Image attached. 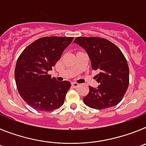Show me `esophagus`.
I'll list each match as a JSON object with an SVG mask.
<instances>
[{"instance_id":"esophagus-1","label":"esophagus","mask_w":146,"mask_h":146,"mask_svg":"<svg viewBox=\"0 0 146 146\" xmlns=\"http://www.w3.org/2000/svg\"><path fill=\"white\" fill-rule=\"evenodd\" d=\"M72 86L74 88H77V86H79V83H77L76 82H72Z\"/></svg>"}]
</instances>
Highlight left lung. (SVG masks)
<instances>
[{
	"label": "left lung",
	"mask_w": 146,
	"mask_h": 146,
	"mask_svg": "<svg viewBox=\"0 0 146 146\" xmlns=\"http://www.w3.org/2000/svg\"><path fill=\"white\" fill-rule=\"evenodd\" d=\"M74 43L86 50L94 70L97 88L89 86V93L83 102L91 108L102 110L118 104L123 99L129 86V69L120 49L105 38L77 37Z\"/></svg>",
	"instance_id": "8db88e82"
}]
</instances>
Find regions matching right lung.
Returning a JSON list of instances; mask_svg holds the SVG:
<instances>
[{"mask_svg":"<svg viewBox=\"0 0 146 146\" xmlns=\"http://www.w3.org/2000/svg\"><path fill=\"white\" fill-rule=\"evenodd\" d=\"M74 37L47 36L36 40L23 50L17 60L15 77L18 92L30 106L40 111H52L64 104L71 87L69 81H57L52 70Z\"/></svg>","mask_w":146,"mask_h":146,"instance_id":"add662e5","label":"right lung"}]
</instances>
